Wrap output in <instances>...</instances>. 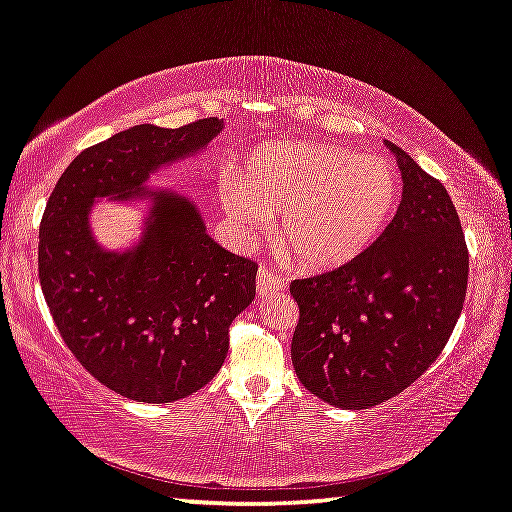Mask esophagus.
Listing matches in <instances>:
<instances>
[{"label":"esophagus","instance_id":"1","mask_svg":"<svg viewBox=\"0 0 512 512\" xmlns=\"http://www.w3.org/2000/svg\"><path fill=\"white\" fill-rule=\"evenodd\" d=\"M285 289H287V282L278 278L275 273H271L269 269H259L257 271V296L259 298L280 294V291H285Z\"/></svg>","mask_w":512,"mask_h":512}]
</instances>
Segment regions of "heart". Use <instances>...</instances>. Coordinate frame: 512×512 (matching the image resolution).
<instances>
[{"label":"heart","mask_w":512,"mask_h":512,"mask_svg":"<svg viewBox=\"0 0 512 512\" xmlns=\"http://www.w3.org/2000/svg\"><path fill=\"white\" fill-rule=\"evenodd\" d=\"M401 196L394 164L328 143H271L241 175H225L221 202L241 243L262 241L280 216L275 241L310 271L342 266L367 250Z\"/></svg>","instance_id":"obj_1"}]
</instances>
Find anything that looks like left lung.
Here are the masks:
<instances>
[{
  "label": "left lung",
  "instance_id": "obj_1",
  "mask_svg": "<svg viewBox=\"0 0 512 512\" xmlns=\"http://www.w3.org/2000/svg\"><path fill=\"white\" fill-rule=\"evenodd\" d=\"M385 145L403 180L392 223L348 264L289 287L300 310L296 376L342 410L415 383L449 342L467 294L469 255L449 193L399 145Z\"/></svg>",
  "mask_w": 512,
  "mask_h": 512
}]
</instances>
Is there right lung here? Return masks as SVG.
Returning a JSON list of instances; mask_svg holds the SVG:
<instances>
[{
    "label": "right lung",
    "mask_w": 512,
    "mask_h": 512,
    "mask_svg": "<svg viewBox=\"0 0 512 512\" xmlns=\"http://www.w3.org/2000/svg\"><path fill=\"white\" fill-rule=\"evenodd\" d=\"M223 127H129L75 157L47 200L38 275L52 319L81 367L132 401L170 403L205 387L227 358V328L255 298L257 264L209 237L191 196L150 186ZM102 199L142 209L123 249L92 230Z\"/></svg>",
    "instance_id": "obj_1"
}]
</instances>
